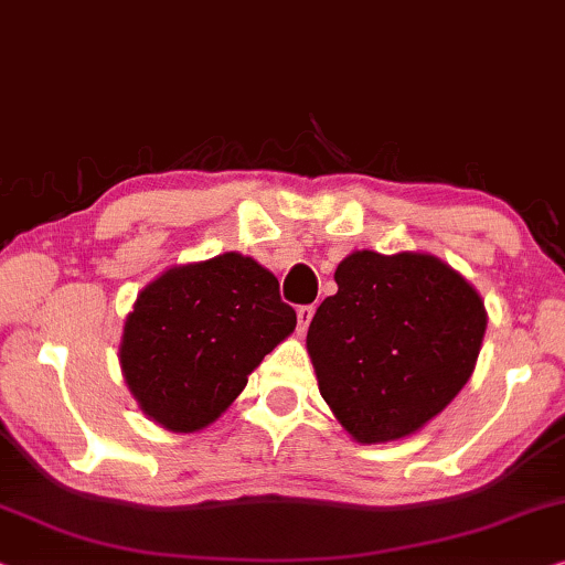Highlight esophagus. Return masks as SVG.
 <instances>
[{"label":"esophagus","instance_id":"1","mask_svg":"<svg viewBox=\"0 0 565 565\" xmlns=\"http://www.w3.org/2000/svg\"><path fill=\"white\" fill-rule=\"evenodd\" d=\"M313 313H316V308H313V306H300V308H298V323H300V331H306V329H308V323L313 321Z\"/></svg>","mask_w":565,"mask_h":565}]
</instances>
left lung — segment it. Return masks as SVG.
I'll list each match as a JSON object with an SVG mask.
<instances>
[{
    "instance_id": "1",
    "label": "left lung",
    "mask_w": 565,
    "mask_h": 565,
    "mask_svg": "<svg viewBox=\"0 0 565 565\" xmlns=\"http://www.w3.org/2000/svg\"><path fill=\"white\" fill-rule=\"evenodd\" d=\"M333 280L306 339L318 390L359 444L413 436L469 382L484 300L423 252H351Z\"/></svg>"
}]
</instances>
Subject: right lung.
Returning <instances> with one entry per match:
<instances>
[{
  "instance_id": "1",
  "label": "right lung",
  "mask_w": 565,
  "mask_h": 565,
  "mask_svg": "<svg viewBox=\"0 0 565 565\" xmlns=\"http://www.w3.org/2000/svg\"><path fill=\"white\" fill-rule=\"evenodd\" d=\"M296 323L277 277L239 252L170 267L127 316L121 374L147 418L173 433L203 430Z\"/></svg>"
}]
</instances>
